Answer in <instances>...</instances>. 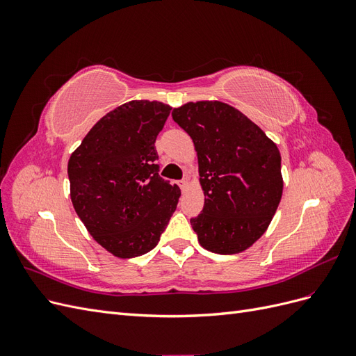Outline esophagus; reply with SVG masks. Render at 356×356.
Segmentation results:
<instances>
[{"mask_svg":"<svg viewBox=\"0 0 356 356\" xmlns=\"http://www.w3.org/2000/svg\"><path fill=\"white\" fill-rule=\"evenodd\" d=\"M179 187H181V190H186L188 187V179L184 178L182 181H179Z\"/></svg>","mask_w":356,"mask_h":356,"instance_id":"obj_1","label":"esophagus"}]
</instances>
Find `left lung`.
Here are the masks:
<instances>
[{"mask_svg":"<svg viewBox=\"0 0 356 356\" xmlns=\"http://www.w3.org/2000/svg\"><path fill=\"white\" fill-rule=\"evenodd\" d=\"M172 118L193 139L204 204L191 218L199 243L239 254L261 238L282 197L281 153L245 114L220 101L188 102Z\"/></svg>","mask_w":356,"mask_h":356,"instance_id":"left-lung-1","label":"left lung"}]
</instances>
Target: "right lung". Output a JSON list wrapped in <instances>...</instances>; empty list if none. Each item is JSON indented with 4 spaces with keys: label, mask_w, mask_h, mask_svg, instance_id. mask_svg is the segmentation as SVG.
I'll return each mask as SVG.
<instances>
[{
    "label": "right lung",
    "mask_w": 356,
    "mask_h": 356,
    "mask_svg": "<svg viewBox=\"0 0 356 356\" xmlns=\"http://www.w3.org/2000/svg\"><path fill=\"white\" fill-rule=\"evenodd\" d=\"M172 106L131 101L104 115L68 161L74 209L93 239L118 258L160 241L181 190L159 175L156 138Z\"/></svg>",
    "instance_id": "right-lung-1"
}]
</instances>
